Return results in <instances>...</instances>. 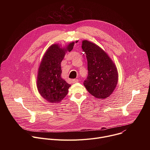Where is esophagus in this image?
I'll use <instances>...</instances> for the list:
<instances>
[{
	"label": "esophagus",
	"instance_id": "1",
	"mask_svg": "<svg viewBox=\"0 0 150 150\" xmlns=\"http://www.w3.org/2000/svg\"><path fill=\"white\" fill-rule=\"evenodd\" d=\"M72 83L78 82V79H73V80L72 81Z\"/></svg>",
	"mask_w": 150,
	"mask_h": 150
}]
</instances>
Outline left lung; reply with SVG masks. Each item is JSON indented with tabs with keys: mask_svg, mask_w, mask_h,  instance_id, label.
Masks as SVG:
<instances>
[{
	"mask_svg": "<svg viewBox=\"0 0 150 150\" xmlns=\"http://www.w3.org/2000/svg\"><path fill=\"white\" fill-rule=\"evenodd\" d=\"M82 49L86 54L88 75L83 85L94 97L105 99L114 91L118 82L116 66L108 54L88 40L82 41Z\"/></svg>",
	"mask_w": 150,
	"mask_h": 150,
	"instance_id": "1",
	"label": "left lung"
}]
</instances>
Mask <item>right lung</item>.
<instances>
[{
	"instance_id": "right-lung-1",
	"label": "right lung",
	"mask_w": 150,
	"mask_h": 150,
	"mask_svg": "<svg viewBox=\"0 0 150 150\" xmlns=\"http://www.w3.org/2000/svg\"><path fill=\"white\" fill-rule=\"evenodd\" d=\"M74 44L73 41L65 47L52 45L42 56L38 69L37 87L41 96L49 103H59L68 93L71 85L61 76L60 64L67 52L73 49Z\"/></svg>"
}]
</instances>
